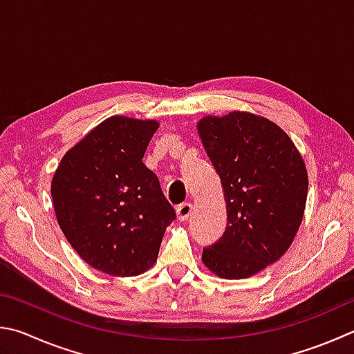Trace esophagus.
Listing matches in <instances>:
<instances>
[{"label": "esophagus", "mask_w": 354, "mask_h": 354, "mask_svg": "<svg viewBox=\"0 0 354 354\" xmlns=\"http://www.w3.org/2000/svg\"><path fill=\"white\" fill-rule=\"evenodd\" d=\"M192 210H194V205L190 203H184V204H179L176 207V216L179 221H187L189 216L192 214Z\"/></svg>", "instance_id": "34e87169"}]
</instances>
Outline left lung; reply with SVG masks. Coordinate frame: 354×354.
Returning a JSON list of instances; mask_svg holds the SVG:
<instances>
[{"label": "left lung", "mask_w": 354, "mask_h": 354, "mask_svg": "<svg viewBox=\"0 0 354 354\" xmlns=\"http://www.w3.org/2000/svg\"><path fill=\"white\" fill-rule=\"evenodd\" d=\"M221 179L227 226L203 249V263L221 279L252 277L291 246L305 214L308 171L291 138L263 115L230 111L196 124Z\"/></svg>", "instance_id": "obj_1"}]
</instances>
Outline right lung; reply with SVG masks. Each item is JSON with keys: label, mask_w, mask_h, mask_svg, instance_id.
<instances>
[{"label": "right lung", "mask_w": 354, "mask_h": 354, "mask_svg": "<svg viewBox=\"0 0 354 354\" xmlns=\"http://www.w3.org/2000/svg\"><path fill=\"white\" fill-rule=\"evenodd\" d=\"M159 122L113 115L66 151L50 183L57 223L89 266L134 277L155 265L175 209L142 162Z\"/></svg>", "instance_id": "add662e5"}]
</instances>
